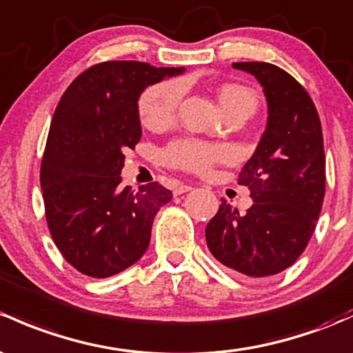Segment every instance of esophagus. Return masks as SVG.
Instances as JSON below:
<instances>
[{"instance_id":"34e87169","label":"esophagus","mask_w":353,"mask_h":353,"mask_svg":"<svg viewBox=\"0 0 353 353\" xmlns=\"http://www.w3.org/2000/svg\"><path fill=\"white\" fill-rule=\"evenodd\" d=\"M191 186H188V184H179V186H176V189H174V194L179 196V194H184V192H189L191 191Z\"/></svg>"}]
</instances>
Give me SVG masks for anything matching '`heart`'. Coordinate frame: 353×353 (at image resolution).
I'll use <instances>...</instances> for the list:
<instances>
[{
  "mask_svg": "<svg viewBox=\"0 0 353 353\" xmlns=\"http://www.w3.org/2000/svg\"><path fill=\"white\" fill-rule=\"evenodd\" d=\"M184 98V84L181 81H165L154 84L140 96L139 113L142 123L148 128H162L176 118ZM221 108L225 113L235 110L257 108V94L254 89L242 84H223L218 89ZM233 150L225 145L198 142V140H177L165 148L162 159L167 165L176 169L205 174L214 164L230 161Z\"/></svg>",
  "mask_w": 353,
  "mask_h": 353,
  "instance_id": "1",
  "label": "heart"
}]
</instances>
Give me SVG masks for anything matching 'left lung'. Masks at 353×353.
<instances>
[{"mask_svg":"<svg viewBox=\"0 0 353 353\" xmlns=\"http://www.w3.org/2000/svg\"><path fill=\"white\" fill-rule=\"evenodd\" d=\"M267 99V127L239 174L254 205L240 213L225 199L206 226V243L221 264L250 279L283 272L303 254L325 198L323 133L313 99L269 62H235Z\"/></svg>","mask_w":353,"mask_h":353,"instance_id":"8db88e82","label":"left lung"}]
</instances>
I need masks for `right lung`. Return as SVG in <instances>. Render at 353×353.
Returning a JSON list of instances; mask_svg holds the SVG:
<instances>
[{
  "label": "right lung",
  "mask_w": 353,
  "mask_h": 353,
  "mask_svg": "<svg viewBox=\"0 0 353 353\" xmlns=\"http://www.w3.org/2000/svg\"><path fill=\"white\" fill-rule=\"evenodd\" d=\"M184 68L110 61L84 70L65 89L52 118L40 186L54 243L89 277L114 276L150 243L154 218L172 199L162 184L121 186L125 150L142 137L143 89Z\"/></svg>",
  "instance_id": "1"
}]
</instances>
